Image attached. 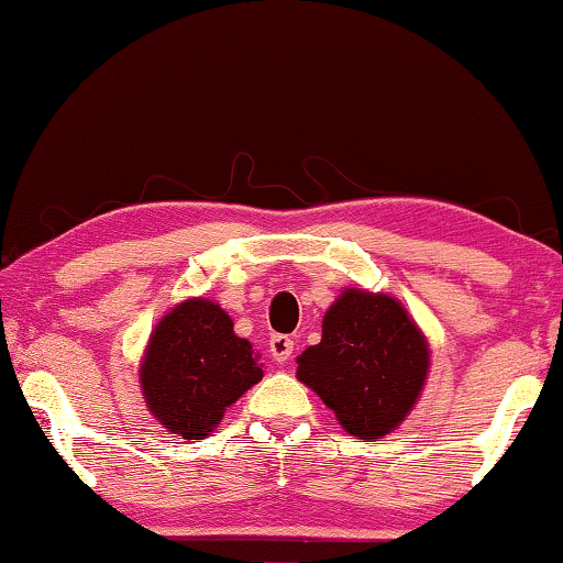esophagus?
<instances>
[{"mask_svg": "<svg viewBox=\"0 0 563 563\" xmlns=\"http://www.w3.org/2000/svg\"><path fill=\"white\" fill-rule=\"evenodd\" d=\"M292 347H296V343H292V338L290 335H283V333H278V335H273L271 338V355L278 363H285L292 355Z\"/></svg>", "mask_w": 563, "mask_h": 563, "instance_id": "34e87169", "label": "esophagus"}]
</instances>
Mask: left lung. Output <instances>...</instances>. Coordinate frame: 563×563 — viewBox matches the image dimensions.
<instances>
[{
	"label": "left lung",
	"instance_id": "left-lung-1",
	"mask_svg": "<svg viewBox=\"0 0 563 563\" xmlns=\"http://www.w3.org/2000/svg\"><path fill=\"white\" fill-rule=\"evenodd\" d=\"M431 345L404 302L345 288L323 316L318 345L298 355V380L363 441L394 433L423 394Z\"/></svg>",
	"mask_w": 563,
	"mask_h": 563
}]
</instances>
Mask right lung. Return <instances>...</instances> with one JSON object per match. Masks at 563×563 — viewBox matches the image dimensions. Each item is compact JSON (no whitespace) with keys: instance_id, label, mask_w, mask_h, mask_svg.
<instances>
[{"instance_id":"right-lung-1","label":"right lung","mask_w":563,"mask_h":563,"mask_svg":"<svg viewBox=\"0 0 563 563\" xmlns=\"http://www.w3.org/2000/svg\"><path fill=\"white\" fill-rule=\"evenodd\" d=\"M261 355L216 300L187 298L157 320L140 361L147 410L169 433L202 441L263 378Z\"/></svg>"}]
</instances>
